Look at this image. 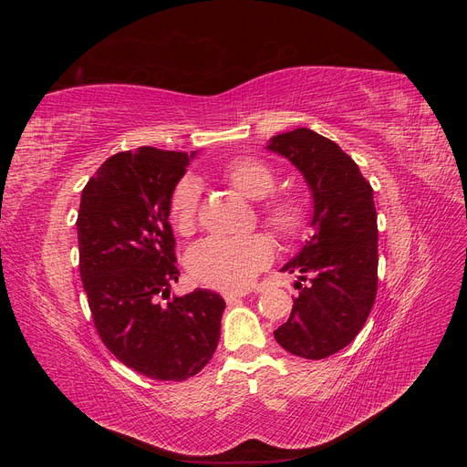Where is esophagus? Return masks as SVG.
<instances>
[{"label":"esophagus","mask_w":467,"mask_h":467,"mask_svg":"<svg viewBox=\"0 0 467 467\" xmlns=\"http://www.w3.org/2000/svg\"><path fill=\"white\" fill-rule=\"evenodd\" d=\"M222 294H223V300L228 302V304H234V302L242 300V298H245V296H247V292H242V290H225Z\"/></svg>","instance_id":"1"}]
</instances>
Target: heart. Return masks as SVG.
Instances as JSON below:
<instances>
[{
  "instance_id": "heart-1",
  "label": "heart",
  "mask_w": 467,
  "mask_h": 467,
  "mask_svg": "<svg viewBox=\"0 0 467 467\" xmlns=\"http://www.w3.org/2000/svg\"><path fill=\"white\" fill-rule=\"evenodd\" d=\"M220 177L251 201H261V222L285 242H296L309 230V208L294 192L271 194L276 189L275 169L263 160L242 155L223 163ZM201 187L192 177H182L167 199V218L173 230L189 235L196 228ZM273 245L263 234L247 237H206L191 247L187 268L201 285L218 290L247 288L271 265Z\"/></svg>"
}]
</instances>
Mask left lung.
I'll return each mask as SVG.
<instances>
[{
  "mask_svg": "<svg viewBox=\"0 0 467 467\" xmlns=\"http://www.w3.org/2000/svg\"><path fill=\"white\" fill-rule=\"evenodd\" d=\"M300 169L314 194L316 234L282 271L298 273V298L275 331L276 343L307 360L327 358L358 335L378 290L374 191L333 140L296 129L266 146ZM307 281V285H302Z\"/></svg>",
  "mask_w": 467,
  "mask_h": 467,
  "instance_id": "left-lung-1",
  "label": "left lung"
}]
</instances>
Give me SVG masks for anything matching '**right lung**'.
I'll return each instance as SVG.
<instances>
[{
    "label": "right lung",
    "instance_id": "add662e5",
    "mask_svg": "<svg viewBox=\"0 0 467 467\" xmlns=\"http://www.w3.org/2000/svg\"><path fill=\"white\" fill-rule=\"evenodd\" d=\"M194 151L144 146L109 158L81 191L79 275L95 329L124 366L151 379L182 381L214 355L225 302L179 280L167 199Z\"/></svg>",
    "mask_w": 467,
    "mask_h": 467
}]
</instances>
